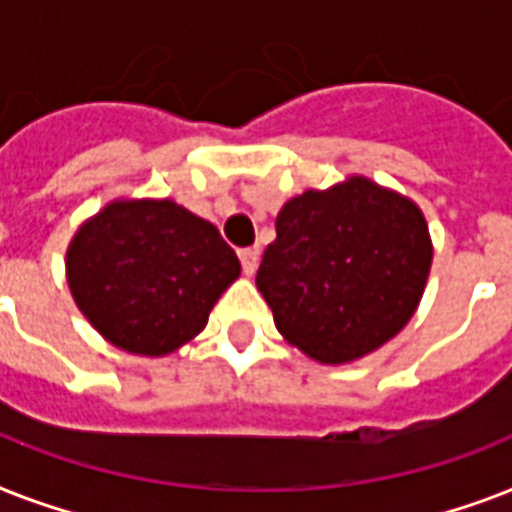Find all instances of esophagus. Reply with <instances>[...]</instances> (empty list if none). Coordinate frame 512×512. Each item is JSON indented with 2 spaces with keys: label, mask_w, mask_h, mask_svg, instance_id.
Segmentation results:
<instances>
[{
  "label": "esophagus",
  "mask_w": 512,
  "mask_h": 512,
  "mask_svg": "<svg viewBox=\"0 0 512 512\" xmlns=\"http://www.w3.org/2000/svg\"><path fill=\"white\" fill-rule=\"evenodd\" d=\"M239 260H241V268H244V273H247V276H255L257 263H260V252H257V249H252V247L241 249Z\"/></svg>",
  "instance_id": "obj_1"
}]
</instances>
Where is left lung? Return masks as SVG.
Listing matches in <instances>:
<instances>
[{
  "mask_svg": "<svg viewBox=\"0 0 512 512\" xmlns=\"http://www.w3.org/2000/svg\"><path fill=\"white\" fill-rule=\"evenodd\" d=\"M430 263L422 209L353 175L281 207L257 289L289 345L321 364H348L406 327Z\"/></svg>",
  "mask_w": 512,
  "mask_h": 512,
  "instance_id": "left-lung-1",
  "label": "left lung"
}]
</instances>
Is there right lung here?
<instances>
[{
	"label": "right lung",
	"instance_id": "add662e5",
	"mask_svg": "<svg viewBox=\"0 0 512 512\" xmlns=\"http://www.w3.org/2000/svg\"><path fill=\"white\" fill-rule=\"evenodd\" d=\"M241 263L215 225L172 199H116L74 233L66 279L111 345L167 356L207 327Z\"/></svg>",
	"mask_w": 512,
	"mask_h": 512
}]
</instances>
